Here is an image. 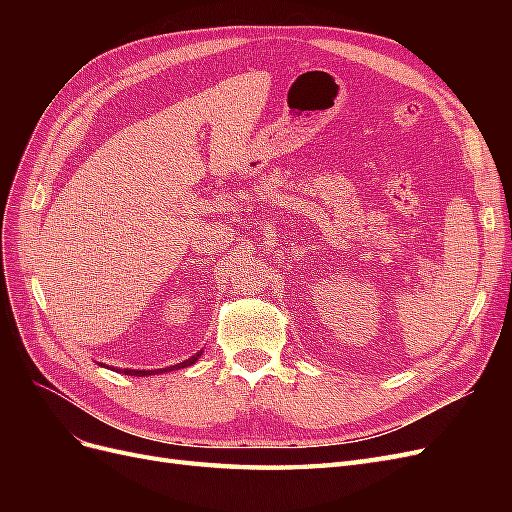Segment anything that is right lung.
I'll return each instance as SVG.
<instances>
[{
    "instance_id": "1",
    "label": "right lung",
    "mask_w": 512,
    "mask_h": 512,
    "mask_svg": "<svg viewBox=\"0 0 512 512\" xmlns=\"http://www.w3.org/2000/svg\"><path fill=\"white\" fill-rule=\"evenodd\" d=\"M203 354V350L200 352H196L192 359H188V361H183V363H179V365H175V367H168V371L170 369H181V367H188V365H194L196 361H198V356ZM158 371H166V369H156V371H136V369H123V374H130V376H151V374H158Z\"/></svg>"
}]
</instances>
